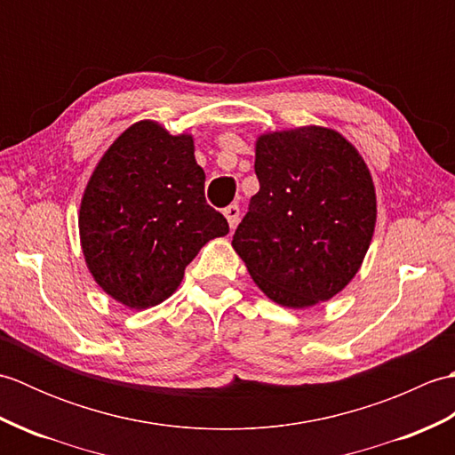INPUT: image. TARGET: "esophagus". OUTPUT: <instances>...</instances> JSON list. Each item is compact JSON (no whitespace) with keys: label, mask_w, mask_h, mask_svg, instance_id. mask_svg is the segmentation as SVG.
Returning a JSON list of instances; mask_svg holds the SVG:
<instances>
[{"label":"esophagus","mask_w":455,"mask_h":455,"mask_svg":"<svg viewBox=\"0 0 455 455\" xmlns=\"http://www.w3.org/2000/svg\"><path fill=\"white\" fill-rule=\"evenodd\" d=\"M222 212H225L230 228H235L238 225V220H240V207L238 205H228Z\"/></svg>","instance_id":"1"}]
</instances>
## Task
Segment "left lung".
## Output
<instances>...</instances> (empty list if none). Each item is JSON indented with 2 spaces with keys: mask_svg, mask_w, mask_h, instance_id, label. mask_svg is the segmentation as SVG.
<instances>
[{
  "mask_svg": "<svg viewBox=\"0 0 455 455\" xmlns=\"http://www.w3.org/2000/svg\"><path fill=\"white\" fill-rule=\"evenodd\" d=\"M259 191L233 246L262 291L283 307L328 301L362 266L375 227V189L360 154L331 129L259 137Z\"/></svg>",
  "mask_w": 455,
  "mask_h": 455,
  "instance_id": "left-lung-1",
  "label": "left lung"
}]
</instances>
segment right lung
<instances>
[{"label":"right lung","instance_id":"right-lung-1","mask_svg":"<svg viewBox=\"0 0 455 455\" xmlns=\"http://www.w3.org/2000/svg\"><path fill=\"white\" fill-rule=\"evenodd\" d=\"M85 262L105 293L131 308L168 299L188 264L228 222L205 201V172L188 134L140 121L111 144L80 207Z\"/></svg>","mask_w":455,"mask_h":455}]
</instances>
